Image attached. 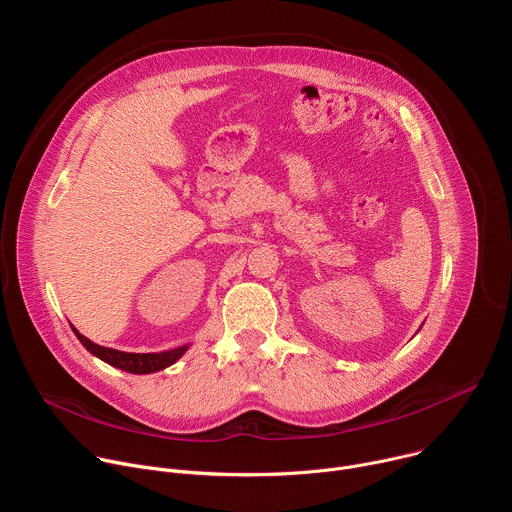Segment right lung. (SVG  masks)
<instances>
[{"label": "right lung", "instance_id": "1", "mask_svg": "<svg viewBox=\"0 0 512 512\" xmlns=\"http://www.w3.org/2000/svg\"><path fill=\"white\" fill-rule=\"evenodd\" d=\"M72 332L77 334V338L81 340V344L95 354L97 358H101L103 362L111 364V367L125 371V373H133V375H150V373H158L170 364H174L188 348L190 344L172 348V350H164V352H123V350H115V348H107V346H99L93 340H89L87 336H83L75 326L70 324Z\"/></svg>", "mask_w": 512, "mask_h": 512}]
</instances>
